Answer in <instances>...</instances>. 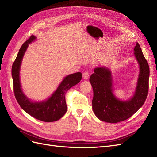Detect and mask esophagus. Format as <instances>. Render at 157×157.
<instances>
[{
  "mask_svg": "<svg viewBox=\"0 0 157 157\" xmlns=\"http://www.w3.org/2000/svg\"><path fill=\"white\" fill-rule=\"evenodd\" d=\"M83 78L85 79H87L89 78V73L87 72H85L83 73Z\"/></svg>",
  "mask_w": 157,
  "mask_h": 157,
  "instance_id": "1",
  "label": "esophagus"
}]
</instances>
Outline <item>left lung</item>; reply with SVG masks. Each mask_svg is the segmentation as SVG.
<instances>
[{"label": "left lung", "instance_id": "1", "mask_svg": "<svg viewBox=\"0 0 157 157\" xmlns=\"http://www.w3.org/2000/svg\"><path fill=\"white\" fill-rule=\"evenodd\" d=\"M134 51L140 70L134 94L128 100H120L115 97L112 72L107 68H95L94 74L90 75L89 82L93 89V109L101 121L116 123L128 119L143 105L147 97L149 64L138 42Z\"/></svg>", "mask_w": 157, "mask_h": 157}]
</instances>
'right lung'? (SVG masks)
I'll return each mask as SVG.
<instances>
[{"instance_id":"add662e5","label":"right lung","mask_w":157,"mask_h":157,"mask_svg":"<svg viewBox=\"0 0 157 157\" xmlns=\"http://www.w3.org/2000/svg\"><path fill=\"white\" fill-rule=\"evenodd\" d=\"M36 38L33 35L25 42L20 48L17 57L13 63L12 75L13 83V91L18 104L21 108L32 117L44 122H53L61 118L67 111L65 94L67 90L78 83L82 78L81 72L74 73L66 76L57 90L47 100L33 102L23 93L19 79L20 67L25 52Z\"/></svg>"}]
</instances>
